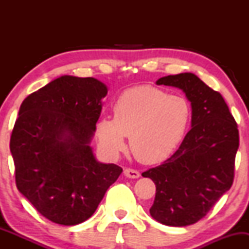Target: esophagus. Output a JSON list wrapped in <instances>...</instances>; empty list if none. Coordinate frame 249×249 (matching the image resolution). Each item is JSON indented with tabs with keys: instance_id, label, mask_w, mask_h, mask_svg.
Listing matches in <instances>:
<instances>
[{
	"instance_id": "obj_1",
	"label": "esophagus",
	"mask_w": 249,
	"mask_h": 249,
	"mask_svg": "<svg viewBox=\"0 0 249 249\" xmlns=\"http://www.w3.org/2000/svg\"><path fill=\"white\" fill-rule=\"evenodd\" d=\"M124 176L127 177V178H131V179H137L141 177V173H139L137 170H133V168H125Z\"/></svg>"
}]
</instances>
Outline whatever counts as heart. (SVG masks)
Segmentation results:
<instances>
[{
	"label": "heart",
	"mask_w": 249,
	"mask_h": 249,
	"mask_svg": "<svg viewBox=\"0 0 249 249\" xmlns=\"http://www.w3.org/2000/svg\"><path fill=\"white\" fill-rule=\"evenodd\" d=\"M191 105L185 97L167 95L151 85L125 90L113 104V118L102 117L95 133L108 156L124 151L128 136L133 156L144 164H157L172 154L186 133Z\"/></svg>",
	"instance_id": "heart-1"
}]
</instances>
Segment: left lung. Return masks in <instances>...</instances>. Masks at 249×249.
Masks as SVG:
<instances>
[{
    "label": "left lung",
    "instance_id": "8db88e82",
    "mask_svg": "<svg viewBox=\"0 0 249 249\" xmlns=\"http://www.w3.org/2000/svg\"><path fill=\"white\" fill-rule=\"evenodd\" d=\"M157 84L181 89L192 105V128L178 150L161 165L142 173L156 184L152 218L182 227L206 216L232 186L238 124L222 96L194 73L162 77Z\"/></svg>",
    "mask_w": 249,
    "mask_h": 249
}]
</instances>
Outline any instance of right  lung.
I'll return each mask as SVG.
<instances>
[{"instance_id":"1","label":"right lung","mask_w":249,"mask_h":249,"mask_svg":"<svg viewBox=\"0 0 249 249\" xmlns=\"http://www.w3.org/2000/svg\"><path fill=\"white\" fill-rule=\"evenodd\" d=\"M107 93L92 77L62 76L19 107L10 137L17 190L55 224L88 220L123 172L97 161L90 147Z\"/></svg>"}]
</instances>
